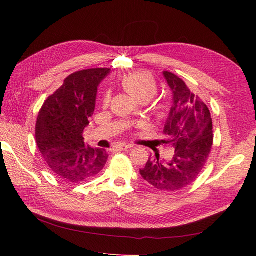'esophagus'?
<instances>
[{
	"label": "esophagus",
	"mask_w": 256,
	"mask_h": 256,
	"mask_svg": "<svg viewBox=\"0 0 256 256\" xmlns=\"http://www.w3.org/2000/svg\"><path fill=\"white\" fill-rule=\"evenodd\" d=\"M132 147H134V145H131V144H124V145L116 146L115 148H114V150H127L129 148H132Z\"/></svg>",
	"instance_id": "34e87169"
}]
</instances>
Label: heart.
Segmentation results:
<instances>
[{
  "instance_id": "heart-1",
  "label": "heart",
  "mask_w": 256,
  "mask_h": 256,
  "mask_svg": "<svg viewBox=\"0 0 256 256\" xmlns=\"http://www.w3.org/2000/svg\"><path fill=\"white\" fill-rule=\"evenodd\" d=\"M122 86L140 104H146L158 92V84L154 76L145 72H136L122 76ZM110 94H106L104 102L108 104ZM150 113L156 120H164L168 113V104L164 100L157 99L150 104Z\"/></svg>"
}]
</instances>
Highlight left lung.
I'll list each match as a JSON object with an SVG mask.
<instances>
[{
	"label": "left lung",
	"mask_w": 256,
	"mask_h": 256,
	"mask_svg": "<svg viewBox=\"0 0 256 256\" xmlns=\"http://www.w3.org/2000/svg\"><path fill=\"white\" fill-rule=\"evenodd\" d=\"M173 92V106L164 124L166 144H172L175 154L170 161L148 160L140 174L161 191L174 192L196 182L214 143L212 120L208 106L176 74L164 72Z\"/></svg>",
	"instance_id": "left-lung-1"
}]
</instances>
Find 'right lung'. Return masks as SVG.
<instances>
[{
  "label": "right lung",
  "mask_w": 256,
  "mask_h": 256,
  "mask_svg": "<svg viewBox=\"0 0 256 256\" xmlns=\"http://www.w3.org/2000/svg\"><path fill=\"white\" fill-rule=\"evenodd\" d=\"M110 68H92L69 74L38 113L35 138L42 158L60 180L81 182L104 168L106 150L85 145L84 128L94 114L97 88Z\"/></svg>",
  "instance_id": "add662e5"
}]
</instances>
